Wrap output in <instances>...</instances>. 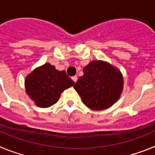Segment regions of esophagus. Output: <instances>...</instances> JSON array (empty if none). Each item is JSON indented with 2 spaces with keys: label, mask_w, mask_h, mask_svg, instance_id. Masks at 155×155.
Returning <instances> with one entry per match:
<instances>
[{
  "label": "esophagus",
  "mask_w": 155,
  "mask_h": 155,
  "mask_svg": "<svg viewBox=\"0 0 155 155\" xmlns=\"http://www.w3.org/2000/svg\"><path fill=\"white\" fill-rule=\"evenodd\" d=\"M71 79H72V80H73L74 82H76L77 81H78V77H77V76H73V77H72V78H71Z\"/></svg>",
  "instance_id": "34e87169"
}]
</instances>
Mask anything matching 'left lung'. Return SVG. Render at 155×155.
I'll use <instances>...</instances> for the list:
<instances>
[{"label":"left lung","mask_w":155,"mask_h":155,"mask_svg":"<svg viewBox=\"0 0 155 155\" xmlns=\"http://www.w3.org/2000/svg\"><path fill=\"white\" fill-rule=\"evenodd\" d=\"M83 73L74 87L87 107L104 110L118 101L124 89V77L118 68L105 61H92Z\"/></svg>","instance_id":"8db88e82"}]
</instances>
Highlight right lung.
<instances>
[{"mask_svg": "<svg viewBox=\"0 0 155 155\" xmlns=\"http://www.w3.org/2000/svg\"><path fill=\"white\" fill-rule=\"evenodd\" d=\"M74 84L64 71H58L50 63L38 67L25 80V91L34 103L48 108L57 102L65 89Z\"/></svg>", "mask_w": 155, "mask_h": 155, "instance_id": "right-lung-1", "label": "right lung"}]
</instances>
